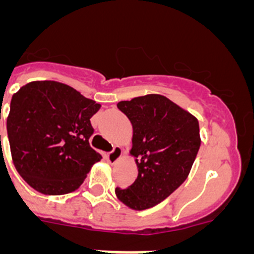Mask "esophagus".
Masks as SVG:
<instances>
[{"mask_svg": "<svg viewBox=\"0 0 254 254\" xmlns=\"http://www.w3.org/2000/svg\"><path fill=\"white\" fill-rule=\"evenodd\" d=\"M122 154H123V151H122V149H121L120 146H114L113 151H111V152H109V154L107 155L108 161H109V163H111V164L117 163V161H118L121 158H122Z\"/></svg>", "mask_w": 254, "mask_h": 254, "instance_id": "1", "label": "esophagus"}]
</instances>
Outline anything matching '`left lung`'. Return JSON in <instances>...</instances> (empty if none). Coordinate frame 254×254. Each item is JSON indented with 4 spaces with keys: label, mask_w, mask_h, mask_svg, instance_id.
Listing matches in <instances>:
<instances>
[{
    "label": "left lung",
    "mask_w": 254,
    "mask_h": 254,
    "mask_svg": "<svg viewBox=\"0 0 254 254\" xmlns=\"http://www.w3.org/2000/svg\"><path fill=\"white\" fill-rule=\"evenodd\" d=\"M133 128L131 155L138 169L128 188H116L123 205L136 211L154 207L187 179L201 145L193 114L159 94L117 104Z\"/></svg>",
    "instance_id": "left-lung-1"
}]
</instances>
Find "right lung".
I'll return each mask as SVG.
<instances>
[{
	"mask_svg": "<svg viewBox=\"0 0 254 254\" xmlns=\"http://www.w3.org/2000/svg\"><path fill=\"white\" fill-rule=\"evenodd\" d=\"M100 104L58 81H31L12 95L7 136L22 179L48 196L73 192L102 159L89 143ZM1 118V116H0Z\"/></svg>",
	"mask_w": 254,
	"mask_h": 254,
	"instance_id": "add662e5",
	"label": "right lung"
}]
</instances>
